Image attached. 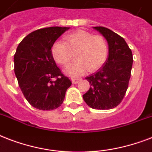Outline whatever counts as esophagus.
I'll list each match as a JSON object with an SVG mask.
<instances>
[{
	"label": "esophagus",
	"mask_w": 152,
	"mask_h": 152,
	"mask_svg": "<svg viewBox=\"0 0 152 152\" xmlns=\"http://www.w3.org/2000/svg\"><path fill=\"white\" fill-rule=\"evenodd\" d=\"M80 80H81V79L80 78H72V83H74V84L78 83Z\"/></svg>",
	"instance_id": "obj_1"
}]
</instances>
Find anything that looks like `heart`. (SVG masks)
I'll list each match as a JSON object with an SVG mask.
<instances>
[{
    "mask_svg": "<svg viewBox=\"0 0 152 152\" xmlns=\"http://www.w3.org/2000/svg\"><path fill=\"white\" fill-rule=\"evenodd\" d=\"M53 57L62 66H66L76 55V61L65 69L72 76H78L89 72L97 70L106 61L108 46L103 37L93 35L89 32L78 31L67 35L64 43L55 42L51 49Z\"/></svg>",
    "mask_w": 152,
    "mask_h": 152,
    "instance_id": "b5f03b06",
    "label": "heart"
}]
</instances>
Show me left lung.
Returning <instances> with one entry per match:
<instances>
[{
	"mask_svg": "<svg viewBox=\"0 0 152 152\" xmlns=\"http://www.w3.org/2000/svg\"><path fill=\"white\" fill-rule=\"evenodd\" d=\"M108 42L109 54L103 66L86 77L90 89L83 95L95 110H110L118 106L128 89L132 67V53L122 37L103 27H95Z\"/></svg>",
	"mask_w": 152,
	"mask_h": 152,
	"instance_id": "8db88e82",
	"label": "left lung"
}]
</instances>
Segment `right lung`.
<instances>
[{
    "label": "right lung",
    "instance_id": "right-lung-1",
    "mask_svg": "<svg viewBox=\"0 0 152 152\" xmlns=\"http://www.w3.org/2000/svg\"><path fill=\"white\" fill-rule=\"evenodd\" d=\"M69 27H50L30 33L14 55V71L26 99L34 108L51 110L59 107L72 82L53 57L55 41Z\"/></svg>",
    "mask_w": 152,
    "mask_h": 152
}]
</instances>
